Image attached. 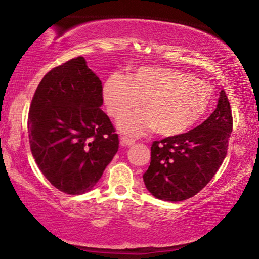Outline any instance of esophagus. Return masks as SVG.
I'll list each match as a JSON object with an SVG mask.
<instances>
[{"label":"esophagus","instance_id":"obj_1","mask_svg":"<svg viewBox=\"0 0 259 259\" xmlns=\"http://www.w3.org/2000/svg\"><path fill=\"white\" fill-rule=\"evenodd\" d=\"M135 144V140L130 139V138H125V136H123V138H120V145L121 146H132V145Z\"/></svg>","mask_w":259,"mask_h":259}]
</instances>
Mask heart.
<instances>
[{"label":"heart","mask_w":259,"mask_h":259,"mask_svg":"<svg viewBox=\"0 0 259 259\" xmlns=\"http://www.w3.org/2000/svg\"><path fill=\"white\" fill-rule=\"evenodd\" d=\"M107 111L115 119L125 117L144 102L146 111L136 112L119 121L121 133L139 135L147 130L165 138L179 136L204 117L213 90L189 73L163 67L130 69L129 75L112 74L103 84Z\"/></svg>","instance_id":"1"}]
</instances>
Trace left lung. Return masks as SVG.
Masks as SVG:
<instances>
[{
	"mask_svg": "<svg viewBox=\"0 0 259 259\" xmlns=\"http://www.w3.org/2000/svg\"><path fill=\"white\" fill-rule=\"evenodd\" d=\"M233 130L230 105L221 90L214 112L201 125L183 135L154 141L145 186L162 201L179 202L200 192L227 156Z\"/></svg>",
	"mask_w": 259,
	"mask_h": 259,
	"instance_id": "8db88e82",
	"label": "left lung"
}]
</instances>
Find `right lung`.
Wrapping results in <instances>:
<instances>
[{
  "mask_svg": "<svg viewBox=\"0 0 259 259\" xmlns=\"http://www.w3.org/2000/svg\"><path fill=\"white\" fill-rule=\"evenodd\" d=\"M102 105V82L84 57L53 68L35 91L28 119L30 150L59 191L89 192L117 153L119 140Z\"/></svg>",
  "mask_w": 259,
  "mask_h": 259,
  "instance_id": "add662e5",
  "label": "right lung"
}]
</instances>
